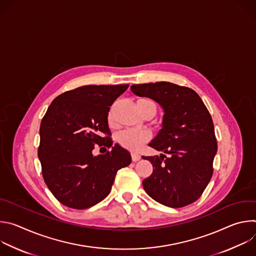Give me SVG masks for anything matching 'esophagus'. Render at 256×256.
Segmentation results:
<instances>
[{
	"mask_svg": "<svg viewBox=\"0 0 256 256\" xmlns=\"http://www.w3.org/2000/svg\"><path fill=\"white\" fill-rule=\"evenodd\" d=\"M132 159L134 162H136V161H138L140 159V155L136 154V153H132Z\"/></svg>",
	"mask_w": 256,
	"mask_h": 256,
	"instance_id": "1",
	"label": "esophagus"
}]
</instances>
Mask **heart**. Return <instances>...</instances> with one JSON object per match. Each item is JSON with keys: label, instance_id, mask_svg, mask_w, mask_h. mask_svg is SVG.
Segmentation results:
<instances>
[{"label": "heart", "instance_id": "heart-1", "mask_svg": "<svg viewBox=\"0 0 256 256\" xmlns=\"http://www.w3.org/2000/svg\"><path fill=\"white\" fill-rule=\"evenodd\" d=\"M138 101H151V100L140 99ZM149 138H150V134L148 130H138V128H126L118 134V140L124 148L136 152L142 147V144L149 140Z\"/></svg>", "mask_w": 256, "mask_h": 256}]
</instances>
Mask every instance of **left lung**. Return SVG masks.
Instances as JSON below:
<instances>
[{"mask_svg":"<svg viewBox=\"0 0 256 256\" xmlns=\"http://www.w3.org/2000/svg\"><path fill=\"white\" fill-rule=\"evenodd\" d=\"M134 94L149 97L164 110L162 128L149 144L166 156L144 157L153 173L142 186L153 200L170 208H182L202 194L212 176L218 150L212 116L198 94L169 82L136 84Z\"/></svg>","mask_w":256,"mask_h":256,"instance_id":"left-lung-1","label":"left lung"}]
</instances>
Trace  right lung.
<instances>
[{
    "mask_svg": "<svg viewBox=\"0 0 256 256\" xmlns=\"http://www.w3.org/2000/svg\"><path fill=\"white\" fill-rule=\"evenodd\" d=\"M128 85H88L58 95L40 128L42 176L64 206L84 210L104 200L118 171L132 162L128 151L112 146L108 112ZM94 144L112 148L93 156Z\"/></svg>",
    "mask_w": 256,
    "mask_h": 256,
    "instance_id": "add662e5",
    "label": "right lung"
}]
</instances>
